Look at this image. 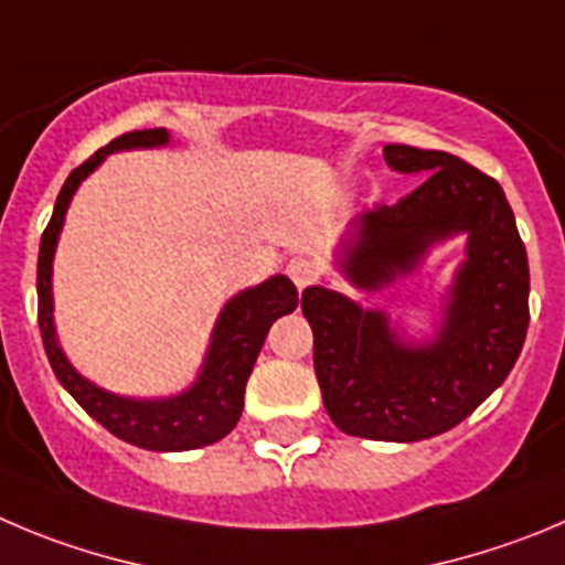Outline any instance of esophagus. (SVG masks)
I'll return each mask as SVG.
<instances>
[{
    "label": "esophagus",
    "mask_w": 565,
    "mask_h": 565,
    "mask_svg": "<svg viewBox=\"0 0 565 565\" xmlns=\"http://www.w3.org/2000/svg\"><path fill=\"white\" fill-rule=\"evenodd\" d=\"M287 276L292 278V284L298 289H303V287H309V284L315 281V265L312 262H309V258H300V256H295V258H289V265H287Z\"/></svg>",
    "instance_id": "obj_1"
}]
</instances>
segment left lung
<instances>
[{
  "mask_svg": "<svg viewBox=\"0 0 565 565\" xmlns=\"http://www.w3.org/2000/svg\"><path fill=\"white\" fill-rule=\"evenodd\" d=\"M384 161L426 181L395 205L360 211L337 270L382 292L466 236V258L424 329L382 307L315 284L300 309L315 331V373L329 418L345 435L415 443L466 420L513 371L530 326V267L502 186L462 158L407 145Z\"/></svg>",
  "mask_w": 565,
  "mask_h": 565,
  "instance_id": "left-lung-1",
  "label": "left lung"
}]
</instances>
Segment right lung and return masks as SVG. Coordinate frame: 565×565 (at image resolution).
Here are the masks:
<instances>
[{
  "label": "right lung",
  "instance_id": "right-lung-1",
  "mask_svg": "<svg viewBox=\"0 0 565 565\" xmlns=\"http://www.w3.org/2000/svg\"><path fill=\"white\" fill-rule=\"evenodd\" d=\"M170 145L172 136L167 128L134 130V134H125L105 145L86 163L72 170L61 194H57L50 225L41 236L39 281H35L39 284L41 340H44L46 360H50L57 382L110 435L147 451H192L223 440L234 429L242 407H245V384L250 379L253 365H256L258 351L265 345L267 331L278 318L295 312V307H298V289L281 273L256 284V287L239 289L234 298L225 300V307L220 309L217 320H214L209 348H205L194 382L172 395L136 398V395L110 393V390L99 387L92 379L83 376L68 362L55 329L52 265H55V250L72 198L81 189V183L94 170H99V163L110 152L158 150V147Z\"/></svg>",
  "mask_w": 565,
  "mask_h": 565
}]
</instances>
